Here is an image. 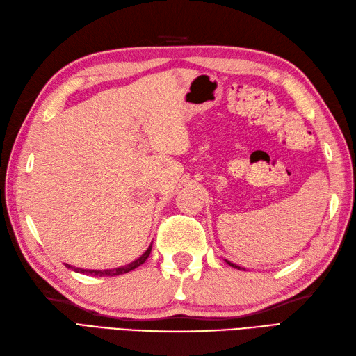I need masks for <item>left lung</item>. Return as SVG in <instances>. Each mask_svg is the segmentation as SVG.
<instances>
[{"instance_id": "1", "label": "left lung", "mask_w": 356, "mask_h": 356, "mask_svg": "<svg viewBox=\"0 0 356 356\" xmlns=\"http://www.w3.org/2000/svg\"><path fill=\"white\" fill-rule=\"evenodd\" d=\"M230 267H235V268H238V270H241V267H238V266H235V264H232V262H229V261H226Z\"/></svg>"}]
</instances>
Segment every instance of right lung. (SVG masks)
<instances>
[{"label": "right lung", "mask_w": 356, "mask_h": 356, "mask_svg": "<svg viewBox=\"0 0 356 356\" xmlns=\"http://www.w3.org/2000/svg\"><path fill=\"white\" fill-rule=\"evenodd\" d=\"M150 252H152V245L148 247L147 252L140 256V258H138L136 261L130 262L129 266H124V267H120V268H113V270H83V268H72L71 266H68L66 264V267L68 268H72L74 271L77 273H83V275H90V276H118V275H124V273H129L131 270H135L136 267H139L140 264H144L147 261L148 256H150Z\"/></svg>", "instance_id": "add662e5"}]
</instances>
